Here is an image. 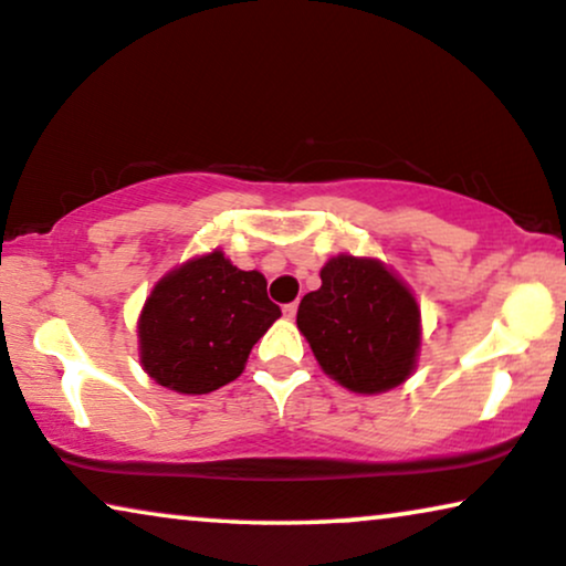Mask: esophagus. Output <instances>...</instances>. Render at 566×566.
I'll list each match as a JSON object with an SVG mask.
<instances>
[{"label": "esophagus", "instance_id": "esophagus-1", "mask_svg": "<svg viewBox=\"0 0 566 566\" xmlns=\"http://www.w3.org/2000/svg\"><path fill=\"white\" fill-rule=\"evenodd\" d=\"M297 315V303H290V305H284V318L287 321H292Z\"/></svg>", "mask_w": 566, "mask_h": 566}]
</instances>
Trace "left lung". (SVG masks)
<instances>
[{
	"instance_id": "1",
	"label": "left lung",
	"mask_w": 566,
	"mask_h": 566,
	"mask_svg": "<svg viewBox=\"0 0 566 566\" xmlns=\"http://www.w3.org/2000/svg\"><path fill=\"white\" fill-rule=\"evenodd\" d=\"M321 370L352 394L378 396L417 370L421 311L409 284L370 255L338 253L297 311Z\"/></svg>"
}]
</instances>
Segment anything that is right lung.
<instances>
[{"mask_svg": "<svg viewBox=\"0 0 566 566\" xmlns=\"http://www.w3.org/2000/svg\"><path fill=\"white\" fill-rule=\"evenodd\" d=\"M279 315L261 271L232 266L220 248L193 255L170 269L142 305V370L176 394H212L245 370L253 344Z\"/></svg>", "mask_w": 566, "mask_h": 566, "instance_id": "add662e5", "label": "right lung"}]
</instances>
